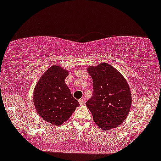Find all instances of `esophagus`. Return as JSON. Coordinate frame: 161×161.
Returning <instances> with one entry per match:
<instances>
[{
    "label": "esophagus",
    "mask_w": 161,
    "mask_h": 161,
    "mask_svg": "<svg viewBox=\"0 0 161 161\" xmlns=\"http://www.w3.org/2000/svg\"><path fill=\"white\" fill-rule=\"evenodd\" d=\"M78 102H79V103H80V105H83V104H85V100H84V98H80V99H79Z\"/></svg>",
    "instance_id": "esophagus-1"
}]
</instances>
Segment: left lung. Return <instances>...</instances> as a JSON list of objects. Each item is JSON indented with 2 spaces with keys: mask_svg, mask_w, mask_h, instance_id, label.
Masks as SVG:
<instances>
[{
  "mask_svg": "<svg viewBox=\"0 0 161 161\" xmlns=\"http://www.w3.org/2000/svg\"><path fill=\"white\" fill-rule=\"evenodd\" d=\"M92 78L93 93L86 102L93 120L102 130L122 124L131 106L129 85L124 77L108 63L87 69Z\"/></svg>",
  "mask_w": 161,
  "mask_h": 161,
  "instance_id": "obj_1",
  "label": "left lung"
}]
</instances>
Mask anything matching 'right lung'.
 I'll use <instances>...</instances> for the list:
<instances>
[{"mask_svg":"<svg viewBox=\"0 0 161 161\" xmlns=\"http://www.w3.org/2000/svg\"><path fill=\"white\" fill-rule=\"evenodd\" d=\"M68 75L67 70L53 65L41 77L33 92L37 113L43 119L54 125L68 120L80 105L65 84Z\"/></svg>","mask_w":161,"mask_h":161,"instance_id":"obj_1","label":"right lung"}]
</instances>
